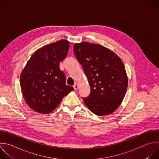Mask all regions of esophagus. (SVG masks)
I'll return each mask as SVG.
<instances>
[{
	"label": "esophagus",
	"mask_w": 159,
	"mask_h": 159,
	"mask_svg": "<svg viewBox=\"0 0 159 159\" xmlns=\"http://www.w3.org/2000/svg\"><path fill=\"white\" fill-rule=\"evenodd\" d=\"M78 87H79V85H78V84H77V83H75V84H74V90H77V89H78Z\"/></svg>",
	"instance_id": "esophagus-1"
}]
</instances>
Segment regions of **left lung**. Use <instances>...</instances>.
Masks as SVG:
<instances>
[{"mask_svg":"<svg viewBox=\"0 0 159 159\" xmlns=\"http://www.w3.org/2000/svg\"><path fill=\"white\" fill-rule=\"evenodd\" d=\"M74 53L87 77L90 94L83 101L94 114H111L121 104L128 86L124 64L114 52L101 44L82 42Z\"/></svg>","mask_w":159,"mask_h":159,"instance_id":"obj_1","label":"left lung"}]
</instances>
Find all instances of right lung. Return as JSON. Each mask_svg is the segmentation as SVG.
Segmentation results:
<instances>
[{
	"mask_svg": "<svg viewBox=\"0 0 159 159\" xmlns=\"http://www.w3.org/2000/svg\"><path fill=\"white\" fill-rule=\"evenodd\" d=\"M69 42L61 39L38 49L22 71L20 84L27 104L34 111L49 113L74 88L66 85L60 62L67 56Z\"/></svg>",
	"mask_w": 159,
	"mask_h": 159,
	"instance_id": "right-lung-1",
	"label": "right lung"
}]
</instances>
